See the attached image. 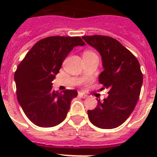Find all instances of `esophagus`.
Instances as JSON below:
<instances>
[{"label": "esophagus", "mask_w": 157, "mask_h": 157, "mask_svg": "<svg viewBox=\"0 0 157 157\" xmlns=\"http://www.w3.org/2000/svg\"><path fill=\"white\" fill-rule=\"evenodd\" d=\"M78 97H79V98H87V95L86 94H84V93L78 92Z\"/></svg>", "instance_id": "34e87169"}]
</instances>
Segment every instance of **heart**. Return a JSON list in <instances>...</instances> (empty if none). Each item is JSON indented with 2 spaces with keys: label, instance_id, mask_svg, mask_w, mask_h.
Masks as SVG:
<instances>
[{
  "label": "heart",
  "instance_id": "heart-1",
  "mask_svg": "<svg viewBox=\"0 0 157 157\" xmlns=\"http://www.w3.org/2000/svg\"><path fill=\"white\" fill-rule=\"evenodd\" d=\"M86 54H94V52H91V51H85L83 55H86Z\"/></svg>",
  "mask_w": 157,
  "mask_h": 157
}]
</instances>
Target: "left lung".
<instances>
[{
    "label": "left lung",
    "mask_w": 157,
    "mask_h": 157,
    "mask_svg": "<svg viewBox=\"0 0 157 157\" xmlns=\"http://www.w3.org/2000/svg\"><path fill=\"white\" fill-rule=\"evenodd\" d=\"M82 39L101 54L104 71L99 82L109 89V96L88 110L89 120L101 129L123 124L134 111L139 98L143 75L139 62L120 41L108 36H83Z\"/></svg>",
    "instance_id": "8db88e82"
}]
</instances>
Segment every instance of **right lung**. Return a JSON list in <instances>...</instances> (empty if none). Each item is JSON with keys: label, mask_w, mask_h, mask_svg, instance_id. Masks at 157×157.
<instances>
[{"label": "right lung", "mask_w": 157, "mask_h": 157, "mask_svg": "<svg viewBox=\"0 0 157 157\" xmlns=\"http://www.w3.org/2000/svg\"><path fill=\"white\" fill-rule=\"evenodd\" d=\"M85 42L79 37L52 36L37 41L16 71L17 99L25 115L40 127H52L63 122L70 109L75 90H52V82L73 48Z\"/></svg>", "instance_id": "obj_1"}]
</instances>
